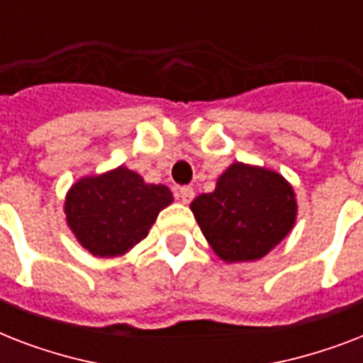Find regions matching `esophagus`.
<instances>
[{"label": "esophagus", "instance_id": "34e87169", "mask_svg": "<svg viewBox=\"0 0 363 363\" xmlns=\"http://www.w3.org/2000/svg\"><path fill=\"white\" fill-rule=\"evenodd\" d=\"M179 196H181L182 203H190L194 199V196H196V192H194L192 186H181L179 188Z\"/></svg>", "mask_w": 363, "mask_h": 363}]
</instances>
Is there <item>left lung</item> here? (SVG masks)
I'll use <instances>...</instances> for the list:
<instances>
[{
    "label": "left lung",
    "mask_w": 363,
    "mask_h": 363,
    "mask_svg": "<svg viewBox=\"0 0 363 363\" xmlns=\"http://www.w3.org/2000/svg\"><path fill=\"white\" fill-rule=\"evenodd\" d=\"M205 239L226 262H248L269 252L296 220L294 190L279 173L232 164L215 192L190 205Z\"/></svg>",
    "instance_id": "1"
}]
</instances>
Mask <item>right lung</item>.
Returning <instances> with one entry per match:
<instances>
[{
  "instance_id": "1",
  "label": "right lung",
  "mask_w": 363,
  "mask_h": 363,
  "mask_svg": "<svg viewBox=\"0 0 363 363\" xmlns=\"http://www.w3.org/2000/svg\"><path fill=\"white\" fill-rule=\"evenodd\" d=\"M173 194L164 184H147L125 167L86 177L65 198L67 224L94 256H116L147 238Z\"/></svg>"
}]
</instances>
